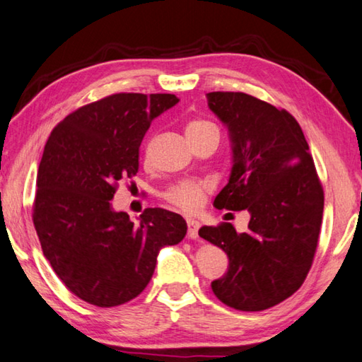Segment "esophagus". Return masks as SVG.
Wrapping results in <instances>:
<instances>
[{
  "mask_svg": "<svg viewBox=\"0 0 362 362\" xmlns=\"http://www.w3.org/2000/svg\"><path fill=\"white\" fill-rule=\"evenodd\" d=\"M187 226H188V237L189 238H197L199 235H197V232H199V223L194 221V219H188L187 221Z\"/></svg>",
  "mask_w": 362,
  "mask_h": 362,
  "instance_id": "esophagus-1",
  "label": "esophagus"
}]
</instances>
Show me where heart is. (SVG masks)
Listing matches in <instances>:
<instances>
[{
	"label": "heart",
	"mask_w": 362,
	"mask_h": 362,
	"mask_svg": "<svg viewBox=\"0 0 362 362\" xmlns=\"http://www.w3.org/2000/svg\"><path fill=\"white\" fill-rule=\"evenodd\" d=\"M209 130H216V127L211 122H209V120H202V119L191 120L185 129L189 141ZM209 191H210V187L205 182L180 180L165 191V199L171 205H174L175 209L182 210L183 214L194 215L201 210L205 199H207Z\"/></svg>",
	"instance_id": "obj_1"
}]
</instances>
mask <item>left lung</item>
<instances>
[{"instance_id":"obj_1","label":"left lung","mask_w":362,"mask_h":362,"mask_svg":"<svg viewBox=\"0 0 362 362\" xmlns=\"http://www.w3.org/2000/svg\"><path fill=\"white\" fill-rule=\"evenodd\" d=\"M209 106L228 125L233 166L214 205L247 210V230L202 226L199 235L229 257L211 282L226 306L256 313L287 300L313 267L323 216V187L309 144L288 111L245 92H210Z\"/></svg>"}]
</instances>
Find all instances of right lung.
Instances as JSON below:
<instances>
[{
    "label": "right lung",
    "instance_id": "obj_1",
    "mask_svg": "<svg viewBox=\"0 0 362 362\" xmlns=\"http://www.w3.org/2000/svg\"><path fill=\"white\" fill-rule=\"evenodd\" d=\"M174 94L119 92L70 112L54 127L37 171L33 223L44 256L70 292L98 308L143 292L163 246L187 233L180 215L146 209L139 223L111 209L124 177L139 169V146Z\"/></svg>",
    "mask_w": 362,
    "mask_h": 362
}]
</instances>
